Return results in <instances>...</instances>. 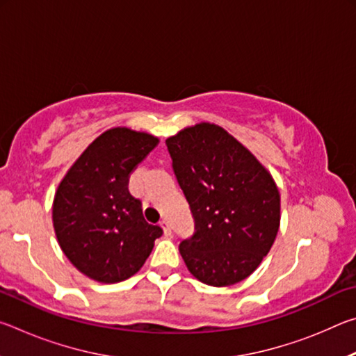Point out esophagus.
Segmentation results:
<instances>
[{
  "label": "esophagus",
  "instance_id": "obj_1",
  "mask_svg": "<svg viewBox=\"0 0 356 356\" xmlns=\"http://www.w3.org/2000/svg\"><path fill=\"white\" fill-rule=\"evenodd\" d=\"M160 226L163 227V231H165L166 236H170V234H171V225H170V220H168V218L160 220Z\"/></svg>",
  "mask_w": 356,
  "mask_h": 356
}]
</instances>
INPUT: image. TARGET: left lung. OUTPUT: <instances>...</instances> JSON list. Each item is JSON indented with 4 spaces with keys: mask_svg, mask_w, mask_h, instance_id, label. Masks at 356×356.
Instances as JSON below:
<instances>
[{
    "mask_svg": "<svg viewBox=\"0 0 356 356\" xmlns=\"http://www.w3.org/2000/svg\"><path fill=\"white\" fill-rule=\"evenodd\" d=\"M166 146L195 218V234L179 245L186 267L215 287L248 278L280 229V191L272 176L215 124L179 131Z\"/></svg>",
    "mask_w": 356,
    "mask_h": 356,
    "instance_id": "left-lung-1",
    "label": "left lung"
}]
</instances>
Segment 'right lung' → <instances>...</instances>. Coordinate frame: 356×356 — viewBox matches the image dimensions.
I'll list each match as a JSON object with an SVG mask.
<instances>
[{"label":"right lung","mask_w":356,"mask_h":356,"mask_svg":"<svg viewBox=\"0 0 356 356\" xmlns=\"http://www.w3.org/2000/svg\"><path fill=\"white\" fill-rule=\"evenodd\" d=\"M159 140L118 127L84 150L59 184L53 226L59 246L89 278L119 282L146 262L163 229L143 216L141 201L129 191V176Z\"/></svg>","instance_id":"1"}]
</instances>
